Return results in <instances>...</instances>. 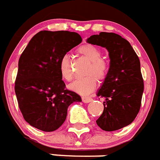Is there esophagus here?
<instances>
[{
	"instance_id": "obj_1",
	"label": "esophagus",
	"mask_w": 160,
	"mask_h": 160,
	"mask_svg": "<svg viewBox=\"0 0 160 160\" xmlns=\"http://www.w3.org/2000/svg\"><path fill=\"white\" fill-rule=\"evenodd\" d=\"M92 99L89 97H82V102L84 103H88V102H92Z\"/></svg>"
}]
</instances>
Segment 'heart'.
Here are the masks:
<instances>
[{"label":"heart","instance_id":"heart-1","mask_svg":"<svg viewBox=\"0 0 160 160\" xmlns=\"http://www.w3.org/2000/svg\"><path fill=\"white\" fill-rule=\"evenodd\" d=\"M78 53L82 55L89 64L84 74L88 76L79 78L70 84V89L80 94H88L94 90L97 86V79L104 80L108 72V64L102 57V52L98 47L90 44L83 45L78 48ZM59 72L62 78L66 81H71L73 78V72L70 63L69 58L65 55L60 61Z\"/></svg>","mask_w":160,"mask_h":160}]
</instances>
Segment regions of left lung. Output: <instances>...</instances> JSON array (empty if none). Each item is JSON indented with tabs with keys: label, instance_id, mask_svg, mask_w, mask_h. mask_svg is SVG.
Wrapping results in <instances>:
<instances>
[{
	"label": "left lung",
	"instance_id": "8db88e82",
	"mask_svg": "<svg viewBox=\"0 0 160 160\" xmlns=\"http://www.w3.org/2000/svg\"><path fill=\"white\" fill-rule=\"evenodd\" d=\"M87 42L106 48L110 57V68L97 94L105 98L104 110L96 123L108 132L120 129L140 111L144 90L140 60L130 43L115 33L100 32Z\"/></svg>",
	"mask_w": 160,
	"mask_h": 160
}]
</instances>
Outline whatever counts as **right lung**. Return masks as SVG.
Segmentation results:
<instances>
[{
    "mask_svg": "<svg viewBox=\"0 0 160 160\" xmlns=\"http://www.w3.org/2000/svg\"><path fill=\"white\" fill-rule=\"evenodd\" d=\"M81 41L76 32L41 31L20 56L15 94L24 119L37 129H58L65 121L68 107L81 102L77 93L66 89L59 72L62 57Z\"/></svg>",
    "mask_w": 160,
    "mask_h": 160,
    "instance_id": "obj_1",
    "label": "right lung"
}]
</instances>
